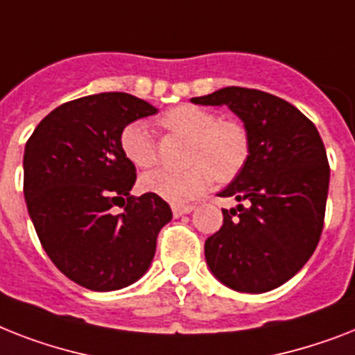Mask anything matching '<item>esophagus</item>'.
Wrapping results in <instances>:
<instances>
[{"label": "esophagus", "instance_id": "1", "mask_svg": "<svg viewBox=\"0 0 355 355\" xmlns=\"http://www.w3.org/2000/svg\"><path fill=\"white\" fill-rule=\"evenodd\" d=\"M193 209H195V206H191V204H187V206H173V215L175 217H182L186 213H191Z\"/></svg>", "mask_w": 355, "mask_h": 355}]
</instances>
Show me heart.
<instances>
[{"label": "heart", "mask_w": 355, "mask_h": 355, "mask_svg": "<svg viewBox=\"0 0 355 355\" xmlns=\"http://www.w3.org/2000/svg\"><path fill=\"white\" fill-rule=\"evenodd\" d=\"M160 128L189 138L182 171L153 169L140 178L146 193L171 204H186L200 197L215 177L227 182L243 171L250 158V132L244 123L232 118H218L211 109L184 103L158 118ZM123 157L138 169H148L158 160L157 140L144 122H129L120 132Z\"/></svg>", "instance_id": "b5f03b06"}]
</instances>
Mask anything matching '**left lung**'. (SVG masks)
<instances>
[{"label": "left lung", "mask_w": 355, "mask_h": 355, "mask_svg": "<svg viewBox=\"0 0 355 355\" xmlns=\"http://www.w3.org/2000/svg\"><path fill=\"white\" fill-rule=\"evenodd\" d=\"M227 105L250 132V158L218 193L239 202L204 244L211 273L232 290L270 292L292 279L318 248L330 166L319 131L297 107L264 91L224 87L191 98Z\"/></svg>", "instance_id": "obj_1"}]
</instances>
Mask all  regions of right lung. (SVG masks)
Here are the masks:
<instances>
[{
    "label": "right lung",
    "mask_w": 355,
    "mask_h": 355,
    "mask_svg": "<svg viewBox=\"0 0 355 355\" xmlns=\"http://www.w3.org/2000/svg\"><path fill=\"white\" fill-rule=\"evenodd\" d=\"M157 111L128 93L91 94L49 112L27 140L28 215L49 259L80 286L111 292L138 281L171 220L160 197L129 195L137 169L120 148L122 129Z\"/></svg>",
    "instance_id": "obj_1"
}]
</instances>
